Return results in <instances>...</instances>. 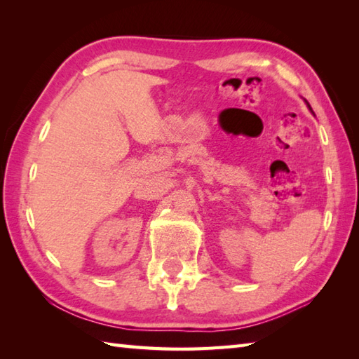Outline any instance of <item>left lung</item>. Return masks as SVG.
Instances as JSON below:
<instances>
[{"instance_id":"8db88e82","label":"left lung","mask_w":359,"mask_h":359,"mask_svg":"<svg viewBox=\"0 0 359 359\" xmlns=\"http://www.w3.org/2000/svg\"><path fill=\"white\" fill-rule=\"evenodd\" d=\"M309 108H310V104H309Z\"/></svg>"}]
</instances>
